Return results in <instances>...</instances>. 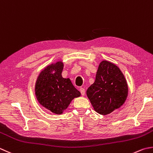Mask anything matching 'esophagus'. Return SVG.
Instances as JSON below:
<instances>
[{
  "instance_id": "34e87169",
  "label": "esophagus",
  "mask_w": 153,
  "mask_h": 153,
  "mask_svg": "<svg viewBox=\"0 0 153 153\" xmlns=\"http://www.w3.org/2000/svg\"><path fill=\"white\" fill-rule=\"evenodd\" d=\"M79 91L81 92V94H82V95H85V89L83 88H81L79 89Z\"/></svg>"
}]
</instances>
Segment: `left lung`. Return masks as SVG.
I'll return each mask as SVG.
<instances>
[{
	"label": "left lung",
	"instance_id": "obj_1",
	"mask_svg": "<svg viewBox=\"0 0 153 153\" xmlns=\"http://www.w3.org/2000/svg\"><path fill=\"white\" fill-rule=\"evenodd\" d=\"M94 110L108 115L123 105L128 95V85L123 74L117 65L107 60L99 65L95 80L86 91Z\"/></svg>",
	"mask_w": 153,
	"mask_h": 153
}]
</instances>
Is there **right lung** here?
Listing matches in <instances>:
<instances>
[{"instance_id":"add662e5","label":"right lung","mask_w":153,"mask_h":153,"mask_svg":"<svg viewBox=\"0 0 153 153\" xmlns=\"http://www.w3.org/2000/svg\"><path fill=\"white\" fill-rule=\"evenodd\" d=\"M63 68L61 61L48 65L39 74L35 85L39 103L57 115L62 114L74 98L81 95L71 80L62 76Z\"/></svg>"}]
</instances>
